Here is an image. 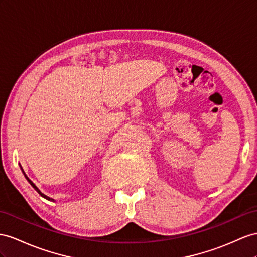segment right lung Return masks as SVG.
<instances>
[{"label":"right lung","mask_w":257,"mask_h":257,"mask_svg":"<svg viewBox=\"0 0 257 257\" xmlns=\"http://www.w3.org/2000/svg\"><path fill=\"white\" fill-rule=\"evenodd\" d=\"M24 175H25V173H24ZM25 177H26V179H27V180L29 181V183H30V185H31L32 187H34V188H35V190H36V191H37V192H38L39 194H40L41 196H43V197H44V199H47V200H49V201H53V200H52V199H51V197H49V196H47V195H45V194H43V193H42V192L40 191V190H39V189H38V188H37V187H36V186L34 185V182H32V181H31V180H30V179L28 178V177H27V176H26V175H25Z\"/></svg>","instance_id":"1"}]
</instances>
